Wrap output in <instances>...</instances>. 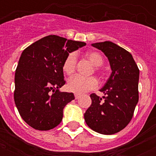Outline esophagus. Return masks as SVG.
I'll list each match as a JSON object with an SVG mask.
<instances>
[{
  "label": "esophagus",
  "mask_w": 156,
  "mask_h": 156,
  "mask_svg": "<svg viewBox=\"0 0 156 156\" xmlns=\"http://www.w3.org/2000/svg\"><path fill=\"white\" fill-rule=\"evenodd\" d=\"M74 96H75L76 100H78V99H79V98L81 97V95H78V94H75V95H74Z\"/></svg>",
  "instance_id": "esophagus-1"
}]
</instances>
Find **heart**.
I'll list each match as a JSON object with an SVG mask.
<instances>
[{"mask_svg": "<svg viewBox=\"0 0 156 156\" xmlns=\"http://www.w3.org/2000/svg\"><path fill=\"white\" fill-rule=\"evenodd\" d=\"M87 57L95 66L98 67L103 65L104 60L102 56L96 52H89L87 53ZM76 63H77V56L74 52L69 53L66 56L63 62L62 69L64 73L67 75L73 74L75 70ZM98 82L95 78H83L81 76L76 75L69 78L67 83V89L69 91L75 93V94H83L89 90H93L97 87Z\"/></svg>", "mask_w": 156, "mask_h": 156, "instance_id": "1", "label": "heart"}]
</instances>
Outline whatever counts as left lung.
Segmentation results:
<instances>
[{"instance_id": "1", "label": "left lung", "mask_w": 156, "mask_h": 156, "mask_svg": "<svg viewBox=\"0 0 156 156\" xmlns=\"http://www.w3.org/2000/svg\"><path fill=\"white\" fill-rule=\"evenodd\" d=\"M91 45L108 57L112 73L100 90L105 95L104 100L91 94V105L84 119L92 130L113 134L122 130L133 117L138 102L139 69L132 55L116 44L105 41Z\"/></svg>"}]
</instances>
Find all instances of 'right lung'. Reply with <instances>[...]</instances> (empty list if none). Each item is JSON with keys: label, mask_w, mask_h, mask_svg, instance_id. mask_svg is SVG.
<instances>
[{"label": "right lung", "mask_w": 156, "mask_h": 156, "mask_svg": "<svg viewBox=\"0 0 156 156\" xmlns=\"http://www.w3.org/2000/svg\"><path fill=\"white\" fill-rule=\"evenodd\" d=\"M86 43L48 35L22 52L16 69L14 102L26 123L38 130H49L61 123L63 109L74 100L61 92L65 85L63 62L69 53Z\"/></svg>", "instance_id": "right-lung-1"}]
</instances>
